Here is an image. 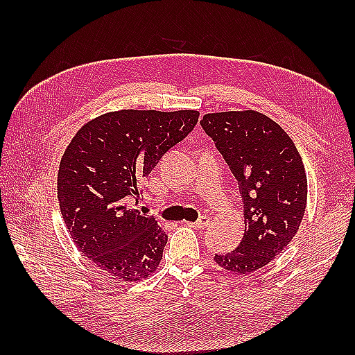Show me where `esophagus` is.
<instances>
[{
	"label": "esophagus",
	"mask_w": 355,
	"mask_h": 355,
	"mask_svg": "<svg viewBox=\"0 0 355 355\" xmlns=\"http://www.w3.org/2000/svg\"><path fill=\"white\" fill-rule=\"evenodd\" d=\"M209 216H201L200 220H197L195 223H187V225H191L193 229H205L209 225Z\"/></svg>",
	"instance_id": "1"
}]
</instances>
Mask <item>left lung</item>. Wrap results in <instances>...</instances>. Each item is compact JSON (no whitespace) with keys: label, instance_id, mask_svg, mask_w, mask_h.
<instances>
[{"label":"left lung","instance_id":"8db88e82","mask_svg":"<svg viewBox=\"0 0 355 355\" xmlns=\"http://www.w3.org/2000/svg\"><path fill=\"white\" fill-rule=\"evenodd\" d=\"M200 123L238 180L244 202L241 244L214 259L248 275L282 253L299 230L308 193L302 157L290 135L258 111L210 112Z\"/></svg>","mask_w":355,"mask_h":355}]
</instances>
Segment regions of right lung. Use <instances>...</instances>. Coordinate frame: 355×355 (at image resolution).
<instances>
[{
  "mask_svg": "<svg viewBox=\"0 0 355 355\" xmlns=\"http://www.w3.org/2000/svg\"><path fill=\"white\" fill-rule=\"evenodd\" d=\"M195 110H120L89 120L74 135L58 172L65 227L84 256L125 282L157 270L168 235L150 215L126 205L139 182L198 122Z\"/></svg>",
  "mask_w": 355,
  "mask_h": 355,
  "instance_id": "add662e5",
  "label": "right lung"
}]
</instances>
